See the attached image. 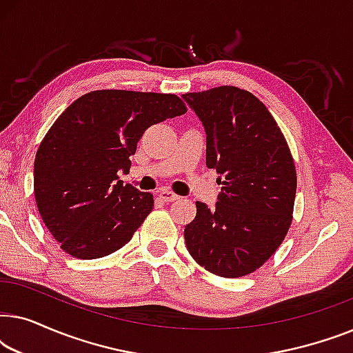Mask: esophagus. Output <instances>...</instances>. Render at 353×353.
<instances>
[{"mask_svg": "<svg viewBox=\"0 0 353 353\" xmlns=\"http://www.w3.org/2000/svg\"><path fill=\"white\" fill-rule=\"evenodd\" d=\"M159 199H161L162 202H173V201L180 199V197H178L176 194H173L172 191H168V190H162L161 192H159Z\"/></svg>", "mask_w": 353, "mask_h": 353, "instance_id": "esophagus-1", "label": "esophagus"}]
</instances>
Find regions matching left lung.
I'll list each match as a JSON object with an SVG mask.
<instances>
[{
    "label": "left lung",
    "instance_id": "obj_1",
    "mask_svg": "<svg viewBox=\"0 0 353 353\" xmlns=\"http://www.w3.org/2000/svg\"><path fill=\"white\" fill-rule=\"evenodd\" d=\"M205 130V163L219 173L214 209L196 202L191 257L223 278L249 274L283 243L292 220L296 167L281 130L249 91L219 86L183 94Z\"/></svg>",
    "mask_w": 353,
    "mask_h": 353
}]
</instances>
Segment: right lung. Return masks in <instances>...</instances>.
Masks as SVG:
<instances>
[{"instance_id":"add662e5","label":"right lung","mask_w":353,"mask_h":353,"mask_svg":"<svg viewBox=\"0 0 353 353\" xmlns=\"http://www.w3.org/2000/svg\"><path fill=\"white\" fill-rule=\"evenodd\" d=\"M186 112L175 94L99 90L59 115L35 157L33 188L43 223L75 259L123 248L154 207L151 192L123 186L143 133Z\"/></svg>"}]
</instances>
